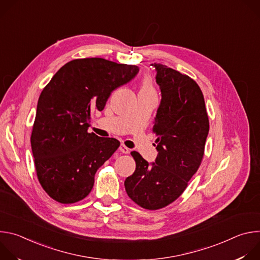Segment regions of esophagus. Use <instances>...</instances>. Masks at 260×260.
Listing matches in <instances>:
<instances>
[{"label": "esophagus", "instance_id": "1", "mask_svg": "<svg viewBox=\"0 0 260 260\" xmlns=\"http://www.w3.org/2000/svg\"><path fill=\"white\" fill-rule=\"evenodd\" d=\"M119 151H120L121 153H124V154L129 153V149H128V148H127L125 145H123V144H121V145L119 146Z\"/></svg>", "mask_w": 260, "mask_h": 260}]
</instances>
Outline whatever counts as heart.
Segmentation results:
<instances>
[{
  "instance_id": "1",
  "label": "heart",
  "mask_w": 260,
  "mask_h": 260,
  "mask_svg": "<svg viewBox=\"0 0 260 260\" xmlns=\"http://www.w3.org/2000/svg\"><path fill=\"white\" fill-rule=\"evenodd\" d=\"M140 93H146V94H152L155 95V89L153 86V83L149 77H145L142 80Z\"/></svg>"
}]
</instances>
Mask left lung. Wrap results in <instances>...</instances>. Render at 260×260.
I'll return each instance as SVG.
<instances>
[{"instance_id":"left-lung-1","label":"left lung","mask_w":260,"mask_h":260,"mask_svg":"<svg viewBox=\"0 0 260 260\" xmlns=\"http://www.w3.org/2000/svg\"><path fill=\"white\" fill-rule=\"evenodd\" d=\"M152 66L161 91L152 128L157 136L158 154L150 165L133 151L136 171L125 179L124 186L137 205L158 210L176 201L199 170L209 134V118L203 92L193 79L165 64Z\"/></svg>"}]
</instances>
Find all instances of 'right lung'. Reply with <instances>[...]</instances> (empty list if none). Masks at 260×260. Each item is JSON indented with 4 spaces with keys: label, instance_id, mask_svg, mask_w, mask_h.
I'll list each match as a JSON object with an SVG mask.
<instances>
[{
    "label": "right lung",
    "instance_id": "1",
    "mask_svg": "<svg viewBox=\"0 0 260 260\" xmlns=\"http://www.w3.org/2000/svg\"><path fill=\"white\" fill-rule=\"evenodd\" d=\"M138 72L137 66L100 57L73 59L42 90L30 146L37 177L54 201L74 204L91 191L96 171L120 145L87 132L91 113L102 111L111 92Z\"/></svg>",
    "mask_w": 260,
    "mask_h": 260
}]
</instances>
